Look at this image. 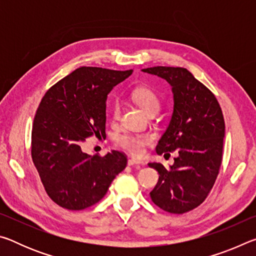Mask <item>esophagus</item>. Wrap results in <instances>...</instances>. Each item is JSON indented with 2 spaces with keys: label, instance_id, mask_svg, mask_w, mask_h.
Here are the masks:
<instances>
[{
  "label": "esophagus",
  "instance_id": "1",
  "mask_svg": "<svg viewBox=\"0 0 256 256\" xmlns=\"http://www.w3.org/2000/svg\"><path fill=\"white\" fill-rule=\"evenodd\" d=\"M128 166H134V164H138V166H140V164H144V162H140V160H136V159H128Z\"/></svg>",
  "mask_w": 256,
  "mask_h": 256
}]
</instances>
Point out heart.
I'll return each mask as SVG.
<instances>
[{"label": "heart", "instance_id": "obj_1", "mask_svg": "<svg viewBox=\"0 0 256 256\" xmlns=\"http://www.w3.org/2000/svg\"><path fill=\"white\" fill-rule=\"evenodd\" d=\"M132 97L136 100L140 107L144 112H149L151 110H159V98L152 90L149 88H136L132 92ZM120 112V106L116 102L112 108V115L114 118H118ZM152 141V136L149 133H140V134H133V133H124L120 134L116 138V144L122 148L126 152L131 154L133 156H141L144 154V146L149 144Z\"/></svg>", "mask_w": 256, "mask_h": 256}]
</instances>
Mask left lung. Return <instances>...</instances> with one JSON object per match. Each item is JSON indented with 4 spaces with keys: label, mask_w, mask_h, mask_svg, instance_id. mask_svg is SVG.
Masks as SVG:
<instances>
[{
    "label": "left lung",
    "mask_w": 256,
    "mask_h": 256,
    "mask_svg": "<svg viewBox=\"0 0 256 256\" xmlns=\"http://www.w3.org/2000/svg\"><path fill=\"white\" fill-rule=\"evenodd\" d=\"M142 71L162 78L172 86L174 110L156 151L178 152L170 168L149 164L159 174L150 198L164 211L185 214L206 200L219 174L224 138L222 108L214 94L184 68L154 66Z\"/></svg>",
    "instance_id": "left-lung-1"
}]
</instances>
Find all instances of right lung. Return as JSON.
I'll use <instances>...</instances> for the list:
<instances>
[{
    "label": "right lung",
    "mask_w": 256,
    "mask_h": 256,
    "mask_svg": "<svg viewBox=\"0 0 256 256\" xmlns=\"http://www.w3.org/2000/svg\"><path fill=\"white\" fill-rule=\"evenodd\" d=\"M133 70L82 66L47 90L32 131V157L46 193L68 210L100 201L126 167V156L112 150L104 157L82 151L86 138L106 136L107 94Z\"/></svg>",
    "instance_id": "right-lung-1"
}]
</instances>
